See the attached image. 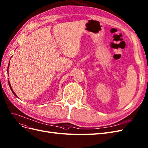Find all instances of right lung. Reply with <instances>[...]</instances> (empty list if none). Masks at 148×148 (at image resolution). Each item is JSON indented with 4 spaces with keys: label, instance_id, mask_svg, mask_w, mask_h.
Wrapping results in <instances>:
<instances>
[{
    "label": "right lung",
    "instance_id": "add662e5",
    "mask_svg": "<svg viewBox=\"0 0 148 148\" xmlns=\"http://www.w3.org/2000/svg\"><path fill=\"white\" fill-rule=\"evenodd\" d=\"M12 57H11V58H12ZM10 59H11V58H10ZM9 66H10V62H9V64H8V68H7V72H8V69H9ZM8 84H9V86H10V89H11V90L12 91L13 94H14L15 96H16L17 98H18V97L16 95V94H15V93L14 92V91L13 90V89H12V88L11 84H10V81H9V80H8Z\"/></svg>",
    "mask_w": 148,
    "mask_h": 148
}]
</instances>
